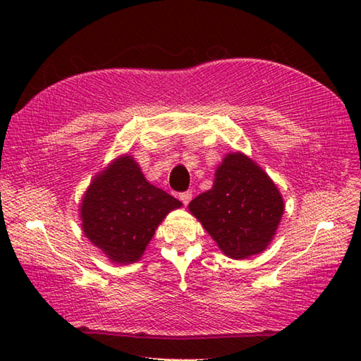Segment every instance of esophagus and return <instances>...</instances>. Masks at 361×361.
I'll use <instances>...</instances> for the list:
<instances>
[{
  "label": "esophagus",
  "instance_id": "esophagus-1",
  "mask_svg": "<svg viewBox=\"0 0 361 361\" xmlns=\"http://www.w3.org/2000/svg\"><path fill=\"white\" fill-rule=\"evenodd\" d=\"M191 199H192V192L191 191H185V192L180 194V200L185 205H188L189 202H191Z\"/></svg>",
  "mask_w": 361,
  "mask_h": 361
}]
</instances>
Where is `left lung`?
Wrapping results in <instances>:
<instances>
[{
	"label": "left lung",
	"instance_id": "1",
	"mask_svg": "<svg viewBox=\"0 0 361 361\" xmlns=\"http://www.w3.org/2000/svg\"><path fill=\"white\" fill-rule=\"evenodd\" d=\"M283 210L276 183L242 152L226 156L216 169L213 188L189 204V212L221 252L234 259H245L266 250Z\"/></svg>",
	"mask_w": 361,
	"mask_h": 361
}]
</instances>
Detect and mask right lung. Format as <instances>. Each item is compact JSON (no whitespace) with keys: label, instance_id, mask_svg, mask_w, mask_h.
<instances>
[{"label":"right lung","instance_id":"1","mask_svg":"<svg viewBox=\"0 0 361 361\" xmlns=\"http://www.w3.org/2000/svg\"><path fill=\"white\" fill-rule=\"evenodd\" d=\"M181 202L145 178L132 156L95 176L81 200L84 235L116 264L135 262L157 226Z\"/></svg>","mask_w":361,"mask_h":361}]
</instances>
